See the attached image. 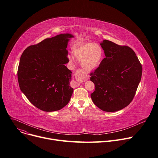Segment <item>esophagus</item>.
I'll return each instance as SVG.
<instances>
[{"mask_svg":"<svg viewBox=\"0 0 158 158\" xmlns=\"http://www.w3.org/2000/svg\"><path fill=\"white\" fill-rule=\"evenodd\" d=\"M74 75H75L76 79H77V80H79V79H86L88 78V76L86 74V73L81 69L77 70L75 72ZM77 85H80L79 82L77 83Z\"/></svg>","mask_w":158,"mask_h":158,"instance_id":"obj_1","label":"esophagus"}]
</instances>
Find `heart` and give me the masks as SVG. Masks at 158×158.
Wrapping results in <instances>:
<instances>
[{
	"instance_id": "heart-1",
	"label": "heart",
	"mask_w": 158,
	"mask_h": 158,
	"mask_svg": "<svg viewBox=\"0 0 158 158\" xmlns=\"http://www.w3.org/2000/svg\"><path fill=\"white\" fill-rule=\"evenodd\" d=\"M73 52L77 59L81 60L82 66L87 70L97 68L103 56V50L101 46L94 43L79 44L73 48ZM69 59L72 60L71 56H69Z\"/></svg>"
}]
</instances>
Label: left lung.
Returning a JSON list of instances; mask_svg holds the SVG:
<instances>
[{"mask_svg":"<svg viewBox=\"0 0 158 158\" xmlns=\"http://www.w3.org/2000/svg\"><path fill=\"white\" fill-rule=\"evenodd\" d=\"M100 44L106 58L90 73L95 89L91 97L101 110L115 112L133 100L141 80L142 67L129 46L108 40H103Z\"/></svg>","mask_w":158,"mask_h":158,"instance_id":"8db88e82","label":"left lung"}]
</instances>
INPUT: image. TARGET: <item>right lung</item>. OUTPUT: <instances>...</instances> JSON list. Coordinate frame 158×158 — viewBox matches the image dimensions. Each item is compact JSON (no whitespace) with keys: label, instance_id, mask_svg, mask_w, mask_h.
<instances>
[{"label":"right lung","instance_id":"add662e5","mask_svg":"<svg viewBox=\"0 0 158 158\" xmlns=\"http://www.w3.org/2000/svg\"><path fill=\"white\" fill-rule=\"evenodd\" d=\"M71 34H60L28 46L20 58L18 79L22 91L41 110H60L69 102L73 89L66 49Z\"/></svg>","mask_w":158,"mask_h":158}]
</instances>
